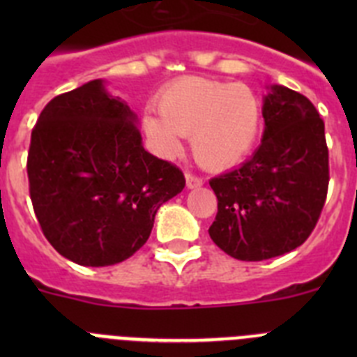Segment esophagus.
I'll return each mask as SVG.
<instances>
[{
	"instance_id": "esophagus-1",
	"label": "esophagus",
	"mask_w": 357,
	"mask_h": 357,
	"mask_svg": "<svg viewBox=\"0 0 357 357\" xmlns=\"http://www.w3.org/2000/svg\"><path fill=\"white\" fill-rule=\"evenodd\" d=\"M202 184H204V181H202L200 176L193 175V173H185V185H188L189 189H197L200 188Z\"/></svg>"
}]
</instances>
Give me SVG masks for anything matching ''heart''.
Returning a JSON list of instances; mask_svg holds the SVG:
<instances>
[{
	"instance_id": "1",
	"label": "heart",
	"mask_w": 357,
	"mask_h": 357,
	"mask_svg": "<svg viewBox=\"0 0 357 357\" xmlns=\"http://www.w3.org/2000/svg\"><path fill=\"white\" fill-rule=\"evenodd\" d=\"M159 114L144 116V130L162 157L182 150L191 135L195 159L207 169L241 162L257 143L263 105L252 87L202 77L178 78L159 98Z\"/></svg>"
}]
</instances>
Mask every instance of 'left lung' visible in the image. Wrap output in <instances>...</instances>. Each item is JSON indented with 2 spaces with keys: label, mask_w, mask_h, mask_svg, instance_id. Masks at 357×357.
Listing matches in <instances>:
<instances>
[{
  "label": "left lung",
  "mask_w": 357,
  "mask_h": 357,
  "mask_svg": "<svg viewBox=\"0 0 357 357\" xmlns=\"http://www.w3.org/2000/svg\"><path fill=\"white\" fill-rule=\"evenodd\" d=\"M263 118L254 155L209 181L218 198L209 236L239 261L272 259L301 247L317 225L329 185L326 127L313 103L272 85Z\"/></svg>",
  "instance_id": "obj_1"
}]
</instances>
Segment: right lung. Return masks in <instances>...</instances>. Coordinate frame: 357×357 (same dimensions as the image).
<instances>
[{
  "label": "right lung",
  "instance_id": "obj_1",
  "mask_svg": "<svg viewBox=\"0 0 357 357\" xmlns=\"http://www.w3.org/2000/svg\"><path fill=\"white\" fill-rule=\"evenodd\" d=\"M28 182L44 236L82 266L121 263L150 238L157 209L184 189L143 148L137 116L103 80L59 94L31 130Z\"/></svg>",
  "mask_w": 357,
  "mask_h": 357
}]
</instances>
